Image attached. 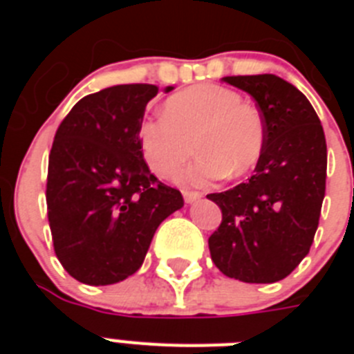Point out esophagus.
I'll use <instances>...</instances> for the list:
<instances>
[{"label": "esophagus", "mask_w": 354, "mask_h": 354, "mask_svg": "<svg viewBox=\"0 0 354 354\" xmlns=\"http://www.w3.org/2000/svg\"><path fill=\"white\" fill-rule=\"evenodd\" d=\"M184 195V200H186L187 204H193V202H196V200L202 198V193L200 192H183Z\"/></svg>", "instance_id": "1"}]
</instances>
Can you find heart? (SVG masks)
Masks as SVG:
<instances>
[{
  "label": "heart",
  "mask_w": 354,
  "mask_h": 354,
  "mask_svg": "<svg viewBox=\"0 0 354 354\" xmlns=\"http://www.w3.org/2000/svg\"><path fill=\"white\" fill-rule=\"evenodd\" d=\"M140 149L149 168L170 177L200 150L189 167L177 174L184 184H204L225 175L241 177L255 168L266 145V127L255 106L220 84H196L175 93L165 115L143 120ZM196 145H192V142Z\"/></svg>",
  "instance_id": "b5f03b06"
}]
</instances>
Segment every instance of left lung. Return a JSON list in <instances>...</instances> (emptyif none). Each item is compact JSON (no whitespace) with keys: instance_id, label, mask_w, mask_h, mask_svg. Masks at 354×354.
Wrapping results in <instances>:
<instances>
[{"instance_id":"1","label":"left lung","mask_w":354,"mask_h":354,"mask_svg":"<svg viewBox=\"0 0 354 354\" xmlns=\"http://www.w3.org/2000/svg\"><path fill=\"white\" fill-rule=\"evenodd\" d=\"M255 99L266 145L246 183L207 195L221 209L209 237L216 268L246 283L283 280L310 252L326 189V140L315 109L274 74L227 76Z\"/></svg>"}]
</instances>
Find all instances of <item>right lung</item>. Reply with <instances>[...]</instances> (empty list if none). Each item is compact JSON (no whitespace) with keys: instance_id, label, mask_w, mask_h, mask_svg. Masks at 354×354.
<instances>
[{"instance_id":"add662e5","label":"right lung","mask_w":354,"mask_h":354,"mask_svg":"<svg viewBox=\"0 0 354 354\" xmlns=\"http://www.w3.org/2000/svg\"><path fill=\"white\" fill-rule=\"evenodd\" d=\"M158 92L133 83L90 93L56 129L48 220L56 257L77 282L111 286L136 273L161 221L184 205L179 189L150 174L140 149L147 102Z\"/></svg>"}]
</instances>
